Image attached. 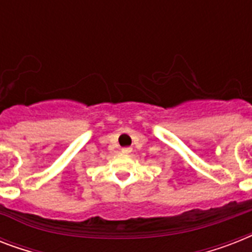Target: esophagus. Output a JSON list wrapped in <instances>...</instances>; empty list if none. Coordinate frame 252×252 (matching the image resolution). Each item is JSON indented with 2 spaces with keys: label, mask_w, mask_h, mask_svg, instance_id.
<instances>
[{
  "label": "esophagus",
  "mask_w": 252,
  "mask_h": 252,
  "mask_svg": "<svg viewBox=\"0 0 252 252\" xmlns=\"http://www.w3.org/2000/svg\"><path fill=\"white\" fill-rule=\"evenodd\" d=\"M122 152H123V153L128 154V153H130V152H132V148H130V146H126V148H123Z\"/></svg>",
  "instance_id": "34e87169"
}]
</instances>
